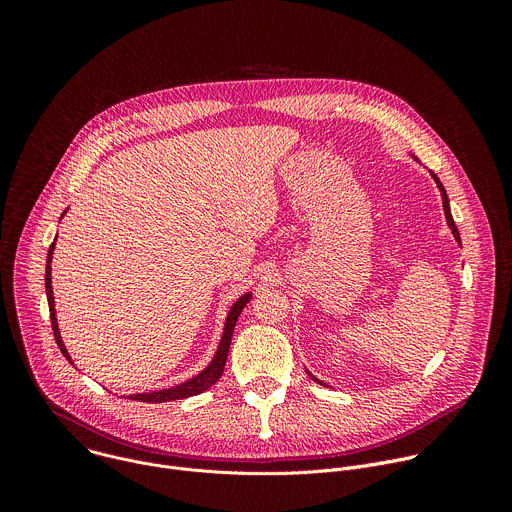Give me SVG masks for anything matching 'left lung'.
Segmentation results:
<instances>
[{"label":"left lung","instance_id":"left-lung-1","mask_svg":"<svg viewBox=\"0 0 512 512\" xmlns=\"http://www.w3.org/2000/svg\"><path fill=\"white\" fill-rule=\"evenodd\" d=\"M413 160H417V158H415V156H413ZM431 178H433V180H435V184H437V188H440V192H442V200H444V212H446V221H448V227H450V229H452V233H454V239H456V241H458V243H462V241H460V233H458V227H456V223H454V218H452V210H450V200H448V194H446V188H444V184H442V182H440V178H437V176H435V174H433V172H431ZM306 373H308V375H310V377H312V379H314V381H316V383H318V385H324V387H328V385H326V383H322V381H320V379H316V377H314V375H312V373H310V371H306Z\"/></svg>","mask_w":512,"mask_h":512}]
</instances>
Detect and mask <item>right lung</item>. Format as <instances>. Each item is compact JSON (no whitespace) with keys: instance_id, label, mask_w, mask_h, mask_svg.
Returning a JSON list of instances; mask_svg holds the SVG:
<instances>
[{"instance_id":"right-lung-1","label":"right lung","mask_w":512,"mask_h":512,"mask_svg":"<svg viewBox=\"0 0 512 512\" xmlns=\"http://www.w3.org/2000/svg\"><path fill=\"white\" fill-rule=\"evenodd\" d=\"M66 214V210L62 212V216ZM60 216V218H62ZM56 243V239H54ZM54 243L50 245L48 249V257H46V298H48V308H50V322H52V330H54V338H56V344L60 348V352L66 356V360L75 367V362H72L64 342H62V336H60V330H58V320H56V310H54V294H52V255H54ZM253 296V291H247V294H243L229 310L227 314V320H225V328H223V336H221V342H218V348L212 356V360L208 362V367L202 369L198 375H194L192 379L176 385V387H170V389H160V391H150V393H135V395H127L129 399L133 401H143V403H166V401H178V399H186V397H192V395H200L204 393L206 389H210L218 379L223 377V371H225V362H227V356H229V348H231V338H233V332H235V324L243 312V308L249 304Z\"/></svg>"}]
</instances>
